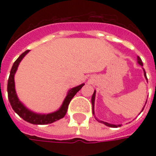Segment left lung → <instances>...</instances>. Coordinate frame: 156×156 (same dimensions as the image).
Listing matches in <instances>:
<instances>
[{
  "label": "left lung",
  "instance_id": "1",
  "mask_svg": "<svg viewBox=\"0 0 156 156\" xmlns=\"http://www.w3.org/2000/svg\"><path fill=\"white\" fill-rule=\"evenodd\" d=\"M137 61H138V63L141 66H143V61H142V60H141V58L139 57V56H138L137 57ZM143 72H144V76H145V78L147 80V74H146V72H145V69L143 68ZM95 90L94 91V93H93V95H92V97H91V104H92V112L93 114L95 115V110H94V106H95ZM146 104H147V102H146ZM145 104V105H146ZM145 105H144V107H145ZM144 107H143V108L142 109V112H143V110L144 109ZM96 119V118H95ZM98 121H100V123H103L104 124L105 126H109V127H112V128H117V127H120V126H121V125H114V124H110V123H108V122H105V121H100V120H98V119H96Z\"/></svg>",
  "mask_w": 156,
  "mask_h": 156
}]
</instances>
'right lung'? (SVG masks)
Wrapping results in <instances>:
<instances>
[{"label":"right lung","mask_w":156,"mask_h":156,"mask_svg":"<svg viewBox=\"0 0 156 156\" xmlns=\"http://www.w3.org/2000/svg\"><path fill=\"white\" fill-rule=\"evenodd\" d=\"M29 52V50H27L26 52L21 54L19 57L13 63L12 69L10 70V74L8 79V85H7V91H8V98L10 103V105L13 111L18 114V116L22 117L24 121H27L29 123L33 124V125H47V124H51L54 121H56L60 119L63 118L67 112V109L69 104L70 100L73 99V97L76 95V93L85 85L84 83L81 84L79 86H77L75 87L71 88L69 90L67 95H66L63 103L60 107V108L56 111L48 114L36 113L35 112L31 111L29 108L21 102L18 99L17 93L15 90V83H14V75H15L16 71L18 69V67L20 64L21 61L23 60V57Z\"/></svg>","instance_id":"1"}]
</instances>
